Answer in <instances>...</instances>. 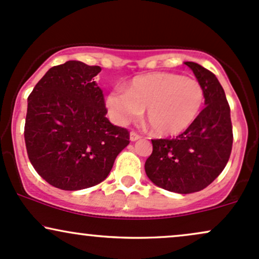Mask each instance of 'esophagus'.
<instances>
[{
    "label": "esophagus",
    "instance_id": "esophagus-1",
    "mask_svg": "<svg viewBox=\"0 0 259 259\" xmlns=\"http://www.w3.org/2000/svg\"><path fill=\"white\" fill-rule=\"evenodd\" d=\"M141 137H142V136L139 135V133L136 132V131H132V132L130 133V139H131V141H132V142L138 141V139L141 138Z\"/></svg>",
    "mask_w": 259,
    "mask_h": 259
}]
</instances>
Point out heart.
Masks as SVG:
<instances>
[{
  "label": "heart",
  "mask_w": 259,
  "mask_h": 259,
  "mask_svg": "<svg viewBox=\"0 0 259 259\" xmlns=\"http://www.w3.org/2000/svg\"><path fill=\"white\" fill-rule=\"evenodd\" d=\"M205 93L202 84L191 77L156 72L133 78L127 91L107 95V107L117 122L135 121L147 109V120L159 136H176L196 121Z\"/></svg>",
  "instance_id": "b5f03b06"
}]
</instances>
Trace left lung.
<instances>
[{"label":"left lung","instance_id":"left-lung-1","mask_svg":"<svg viewBox=\"0 0 259 259\" xmlns=\"http://www.w3.org/2000/svg\"><path fill=\"white\" fill-rule=\"evenodd\" d=\"M202 84L205 107L176 138L152 139L153 152L145 161L150 181L175 193L204 190L222 174L232 149L230 106L215 74L196 62H185Z\"/></svg>","mask_w":259,"mask_h":259}]
</instances>
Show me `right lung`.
<instances>
[{"label":"right lung","mask_w":259,"mask_h":259,"mask_svg":"<svg viewBox=\"0 0 259 259\" xmlns=\"http://www.w3.org/2000/svg\"><path fill=\"white\" fill-rule=\"evenodd\" d=\"M101 68L67 61L46 72L28 98L24 139L28 158L54 187L77 191L106 179L130 132L105 117Z\"/></svg>","instance_id":"right-lung-1"}]
</instances>
